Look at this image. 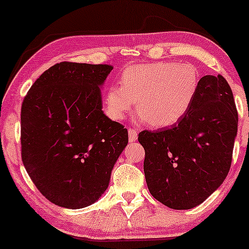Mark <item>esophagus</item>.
Masks as SVG:
<instances>
[{
  "label": "esophagus",
  "instance_id": "obj_1",
  "mask_svg": "<svg viewBox=\"0 0 249 249\" xmlns=\"http://www.w3.org/2000/svg\"><path fill=\"white\" fill-rule=\"evenodd\" d=\"M137 135H138V132L136 129H132V128L128 129V137H129V142H134L137 141Z\"/></svg>",
  "mask_w": 249,
  "mask_h": 249
}]
</instances>
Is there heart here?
<instances>
[{
	"label": "heart",
	"instance_id": "b5f03b06",
	"mask_svg": "<svg viewBox=\"0 0 249 249\" xmlns=\"http://www.w3.org/2000/svg\"><path fill=\"white\" fill-rule=\"evenodd\" d=\"M199 87V73L194 66L156 62L130 67L121 77V86H111L105 94L108 115L124 120L136 110L141 121L154 128L173 125L187 114Z\"/></svg>",
	"mask_w": 249,
	"mask_h": 249
}]
</instances>
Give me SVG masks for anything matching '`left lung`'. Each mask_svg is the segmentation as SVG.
I'll use <instances>...</instances> for the list:
<instances>
[{
    "instance_id": "8db88e82",
    "label": "left lung",
    "mask_w": 249,
    "mask_h": 249,
    "mask_svg": "<svg viewBox=\"0 0 249 249\" xmlns=\"http://www.w3.org/2000/svg\"><path fill=\"white\" fill-rule=\"evenodd\" d=\"M238 113L232 90L221 76H204L181 120L144 130V172L149 193L173 210H190L212 195L230 170Z\"/></svg>"
}]
</instances>
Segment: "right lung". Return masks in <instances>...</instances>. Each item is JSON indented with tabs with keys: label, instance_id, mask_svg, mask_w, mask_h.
<instances>
[{
	"label": "right lung",
	"instance_id": "right-lung-1",
	"mask_svg": "<svg viewBox=\"0 0 249 249\" xmlns=\"http://www.w3.org/2000/svg\"><path fill=\"white\" fill-rule=\"evenodd\" d=\"M107 64L61 62L40 74L22 102L21 158L50 202L83 209L100 199L128 144V131L104 114Z\"/></svg>",
	"mask_w": 249,
	"mask_h": 249
}]
</instances>
